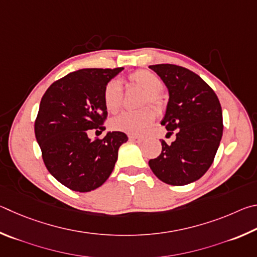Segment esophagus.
Listing matches in <instances>:
<instances>
[{"mask_svg": "<svg viewBox=\"0 0 257 257\" xmlns=\"http://www.w3.org/2000/svg\"><path fill=\"white\" fill-rule=\"evenodd\" d=\"M128 140L130 141H134V142H139L142 140L141 137H138V136H128Z\"/></svg>", "mask_w": 257, "mask_h": 257, "instance_id": "34e87169", "label": "esophagus"}]
</instances>
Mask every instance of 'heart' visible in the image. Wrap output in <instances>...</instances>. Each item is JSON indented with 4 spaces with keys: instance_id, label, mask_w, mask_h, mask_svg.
Segmentation results:
<instances>
[{
    "instance_id": "heart-1",
    "label": "heart",
    "mask_w": 257,
    "mask_h": 257,
    "mask_svg": "<svg viewBox=\"0 0 257 257\" xmlns=\"http://www.w3.org/2000/svg\"><path fill=\"white\" fill-rule=\"evenodd\" d=\"M128 81L146 92L145 97H143V105H147L148 102L152 103L156 107L161 105L163 99H161L160 92L164 89V82L154 72L138 70L130 74ZM102 99L106 109L111 114L120 109L121 100H123V90H121V85L118 81H108L105 88H103ZM155 109L147 107L140 111L121 112L110 120V126L115 131L128 134H140L145 131L148 125H150L155 120Z\"/></svg>"
}]
</instances>
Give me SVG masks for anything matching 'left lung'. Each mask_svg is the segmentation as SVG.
Returning <instances> with one entry per match:
<instances>
[{
	"label": "left lung",
	"mask_w": 257,
	"mask_h": 257,
	"mask_svg": "<svg viewBox=\"0 0 257 257\" xmlns=\"http://www.w3.org/2000/svg\"><path fill=\"white\" fill-rule=\"evenodd\" d=\"M164 81L169 100L161 124L176 131V140L149 160L160 181L174 186L186 185L208 172L222 138V109L217 94L194 72L174 64L149 66ZM172 133V132H169Z\"/></svg>",
	"instance_id": "obj_1"
}]
</instances>
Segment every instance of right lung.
<instances>
[{"instance_id": "1", "label": "right lung", "mask_w": 257, "mask_h": 257, "mask_svg": "<svg viewBox=\"0 0 257 257\" xmlns=\"http://www.w3.org/2000/svg\"><path fill=\"white\" fill-rule=\"evenodd\" d=\"M123 67L82 69L51 84L44 93L35 120V136L44 164L53 177L75 192L101 186L115 167L123 132L103 139L88 137V130L103 131L107 109L102 91Z\"/></svg>"}]
</instances>
